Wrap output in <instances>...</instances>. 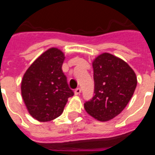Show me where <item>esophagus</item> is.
Returning a JSON list of instances; mask_svg holds the SVG:
<instances>
[{"instance_id":"1","label":"esophagus","mask_w":155,"mask_h":155,"mask_svg":"<svg viewBox=\"0 0 155 155\" xmlns=\"http://www.w3.org/2000/svg\"><path fill=\"white\" fill-rule=\"evenodd\" d=\"M81 93V88H77L75 90V95H79Z\"/></svg>"}]
</instances>
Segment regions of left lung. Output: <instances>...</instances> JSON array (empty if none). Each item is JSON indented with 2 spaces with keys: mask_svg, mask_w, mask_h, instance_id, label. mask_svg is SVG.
Returning <instances> with one entry per match:
<instances>
[{
  "mask_svg": "<svg viewBox=\"0 0 155 155\" xmlns=\"http://www.w3.org/2000/svg\"><path fill=\"white\" fill-rule=\"evenodd\" d=\"M94 95L85 101L86 112L99 121H108L120 114L137 87L135 72L127 62L108 53L93 62Z\"/></svg>",
  "mask_w": 155,
  "mask_h": 155,
  "instance_id": "obj_1",
  "label": "left lung"
}]
</instances>
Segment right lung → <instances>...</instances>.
<instances>
[{
	"label": "right lung",
	"mask_w": 155,
	"mask_h": 155,
	"mask_svg": "<svg viewBox=\"0 0 155 155\" xmlns=\"http://www.w3.org/2000/svg\"><path fill=\"white\" fill-rule=\"evenodd\" d=\"M64 58L60 49L51 48L41 54L23 75L22 99L29 114L40 122L60 116L67 99L74 95L62 72Z\"/></svg>",
	"instance_id": "1"
}]
</instances>
